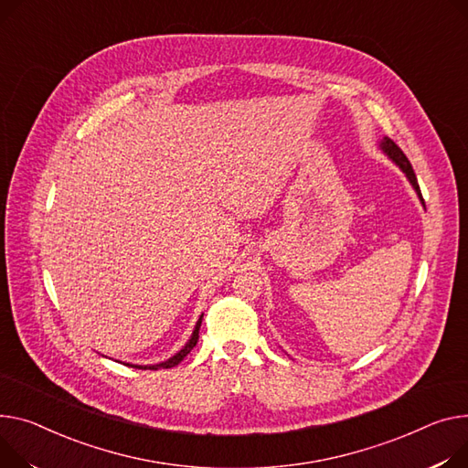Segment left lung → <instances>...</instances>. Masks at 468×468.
I'll return each instance as SVG.
<instances>
[{
	"mask_svg": "<svg viewBox=\"0 0 468 468\" xmlns=\"http://www.w3.org/2000/svg\"><path fill=\"white\" fill-rule=\"evenodd\" d=\"M380 150L388 155V158L404 173V176L409 178V182L412 184V188H414V192L418 194V197H420V201H421V205L425 207V203H423V197H421V192H420V186H418V178H416V173H414V169H412V165H410V162H409V158L407 155L402 154V150L389 139V137H384V139H380Z\"/></svg>",
	"mask_w": 468,
	"mask_h": 468,
	"instance_id": "8db88e82",
	"label": "left lung"
}]
</instances>
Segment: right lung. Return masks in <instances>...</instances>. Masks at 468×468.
<instances>
[{
    "instance_id": "right-lung-1",
    "label": "right lung",
    "mask_w": 468,
    "mask_h": 468,
    "mask_svg": "<svg viewBox=\"0 0 468 468\" xmlns=\"http://www.w3.org/2000/svg\"><path fill=\"white\" fill-rule=\"evenodd\" d=\"M201 320H203V314L199 316V320H197V324H196V327H194V331H192V335H190V338H188V342H186V345L175 354V356H171L169 359H165V361H162V363H155V365H133V363H123V365H130V367H135V368H154V370H158V368H171V367H176L186 356H188L190 352H192V348L197 345V338H199V327H201Z\"/></svg>"
}]
</instances>
